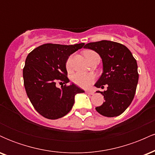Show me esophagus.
I'll return each instance as SVG.
<instances>
[{"mask_svg": "<svg viewBox=\"0 0 155 155\" xmlns=\"http://www.w3.org/2000/svg\"><path fill=\"white\" fill-rule=\"evenodd\" d=\"M86 93L89 94V95H94V93H95V92H94L93 91H92V90H87Z\"/></svg>", "mask_w": 155, "mask_h": 155, "instance_id": "esophagus-1", "label": "esophagus"}]
</instances>
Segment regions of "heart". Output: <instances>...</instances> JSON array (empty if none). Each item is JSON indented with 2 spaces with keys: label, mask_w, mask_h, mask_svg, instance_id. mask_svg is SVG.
<instances>
[{
  "label": "heart",
  "mask_w": 155,
  "mask_h": 155,
  "mask_svg": "<svg viewBox=\"0 0 155 155\" xmlns=\"http://www.w3.org/2000/svg\"><path fill=\"white\" fill-rule=\"evenodd\" d=\"M95 54H96L95 51L92 50H87L84 52L85 57L87 60L91 55ZM65 66L68 70L71 69V57L67 60ZM94 79H95L94 76L91 74H87V73L78 72L74 74L72 76L73 82L82 88H87L88 87H90V85L94 81Z\"/></svg>",
  "instance_id": "heart-1"
}]
</instances>
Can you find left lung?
<instances>
[{
	"label": "left lung",
	"mask_w": 155,
	"mask_h": 155,
	"mask_svg": "<svg viewBox=\"0 0 155 155\" xmlns=\"http://www.w3.org/2000/svg\"><path fill=\"white\" fill-rule=\"evenodd\" d=\"M94 50L102 58L104 72L95 86L104 88L100 92L105 102L96 107V111L108 117H117L130 105L138 81V65L131 51L123 44L103 40L91 42L84 47Z\"/></svg>",
	"instance_id": "obj_1"
}]
</instances>
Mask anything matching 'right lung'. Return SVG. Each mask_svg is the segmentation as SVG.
<instances>
[{"mask_svg": "<svg viewBox=\"0 0 155 155\" xmlns=\"http://www.w3.org/2000/svg\"><path fill=\"white\" fill-rule=\"evenodd\" d=\"M84 45L45 44L27 56L23 68L27 95L35 109L45 118L57 120L66 115L74 106L75 95L84 92L74 84L67 86L70 80L65 67L68 57ZM58 81L65 85L57 88Z\"/></svg>", "mask_w": 155, "mask_h": 155, "instance_id": "right-lung-1", "label": "right lung"}]
</instances>
